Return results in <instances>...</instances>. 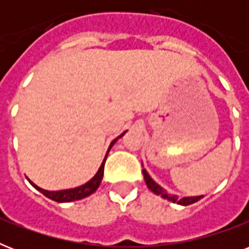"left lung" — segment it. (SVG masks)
Wrapping results in <instances>:
<instances>
[{
    "label": "left lung",
    "mask_w": 249,
    "mask_h": 249,
    "mask_svg": "<svg viewBox=\"0 0 249 249\" xmlns=\"http://www.w3.org/2000/svg\"><path fill=\"white\" fill-rule=\"evenodd\" d=\"M142 173H143L144 181H146V185L150 190H151L152 193L156 194V195H160L161 197L166 199V200L172 201V203H177L179 205H190L194 204V203H196L203 197V195H199V196H185V197H178L177 195H172V194L166 193L165 190L161 187L160 185H158L151 177H150V174L147 173V170L142 169Z\"/></svg>",
    "instance_id": "obj_1"
}]
</instances>
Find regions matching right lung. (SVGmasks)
<instances>
[{"label":"right lung","mask_w":249,"mask_h":249,"mask_svg":"<svg viewBox=\"0 0 249 249\" xmlns=\"http://www.w3.org/2000/svg\"><path fill=\"white\" fill-rule=\"evenodd\" d=\"M125 133L124 132L123 134H120V136L117 137V138H115V140L111 142V144H109L108 150H107V154H106L105 159H103V161H102L101 166H99V169H98V172L95 173V176H94L90 181H88L86 183H84V185L79 186V187H75V189H67V190H59V191H48V190H44L41 189V187H38L37 185H35L31 179H28L29 183L35 187L36 190H38L40 193H42L46 197H49V199H52V200L54 201H58V203H70V201H75V200H80V199H84V197L89 196V195H91L93 193H95L97 191V189L99 187V185H101L102 182V178H103V172H105V163H106V159H107V155H108L109 150L112 148V146L115 144V142H116L119 138H121V137L124 136Z\"/></svg>","instance_id":"add662e5"}]
</instances>
